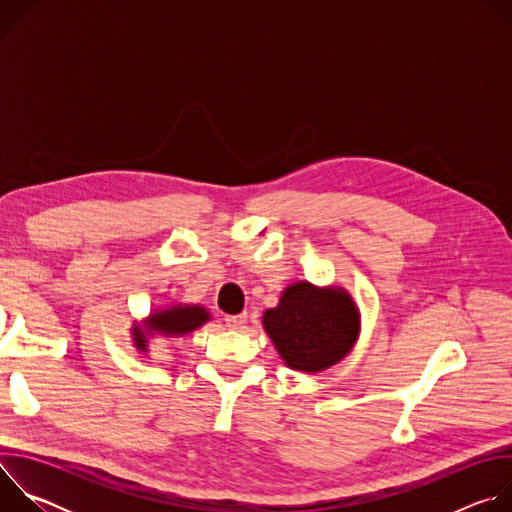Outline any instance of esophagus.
Listing matches in <instances>:
<instances>
[{
	"label": "esophagus",
	"mask_w": 512,
	"mask_h": 512,
	"mask_svg": "<svg viewBox=\"0 0 512 512\" xmlns=\"http://www.w3.org/2000/svg\"><path fill=\"white\" fill-rule=\"evenodd\" d=\"M247 320V314H239V316H227L225 322H227V328L231 330H239Z\"/></svg>",
	"instance_id": "1"
}]
</instances>
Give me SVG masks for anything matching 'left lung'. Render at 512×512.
Wrapping results in <instances>:
<instances>
[{"mask_svg":"<svg viewBox=\"0 0 512 512\" xmlns=\"http://www.w3.org/2000/svg\"><path fill=\"white\" fill-rule=\"evenodd\" d=\"M263 328L289 369L320 373L340 362L360 334V312L344 287L291 283L265 310Z\"/></svg>","mask_w":512,"mask_h":512,"instance_id":"obj_1","label":"left lung"}]
</instances>
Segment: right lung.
Listing matches in <instances>:
<instances>
[{
	"instance_id": "right-lung-1",
	"label": "right lung",
	"mask_w": 512,
	"mask_h": 512,
	"mask_svg": "<svg viewBox=\"0 0 512 512\" xmlns=\"http://www.w3.org/2000/svg\"><path fill=\"white\" fill-rule=\"evenodd\" d=\"M210 320V314L206 308L198 304H174L162 310H154L141 324L135 322L131 326V338L133 346L139 352H148V344L152 336H186L206 324Z\"/></svg>"
}]
</instances>
